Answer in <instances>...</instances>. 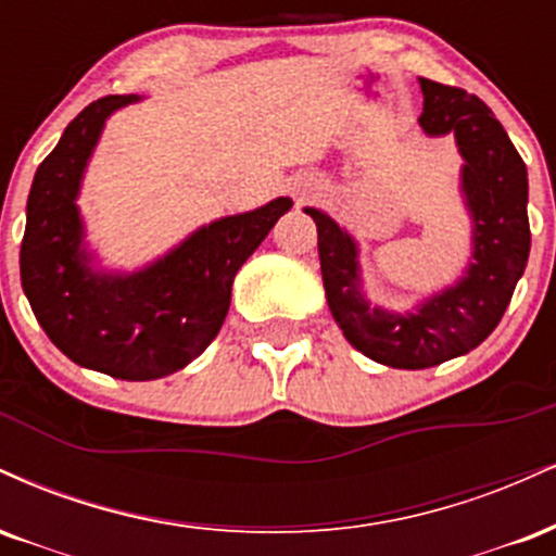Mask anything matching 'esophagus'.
<instances>
[{"label":"esophagus","mask_w":556,"mask_h":556,"mask_svg":"<svg viewBox=\"0 0 556 556\" xmlns=\"http://www.w3.org/2000/svg\"><path fill=\"white\" fill-rule=\"evenodd\" d=\"M304 194H306V192H302V198H304Z\"/></svg>","instance_id":"esophagus-1"}]
</instances>
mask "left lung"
Returning a JSON list of instances; mask_svg holds the SVG:
<instances>
[{
  "instance_id": "1",
  "label": "left lung",
  "mask_w": 556,
  "mask_h": 556,
  "mask_svg": "<svg viewBox=\"0 0 556 556\" xmlns=\"http://www.w3.org/2000/svg\"><path fill=\"white\" fill-rule=\"evenodd\" d=\"M424 135H453L463 155L460 194L471 215V260L447 289L414 309L390 312L369 304L362 289L358 244L317 207L325 296L345 341L371 362L393 369H427L468 354L500 325L531 252L528 172L492 109L481 98L421 77Z\"/></svg>"
}]
</instances>
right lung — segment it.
I'll return each mask as SVG.
<instances>
[{"mask_svg":"<svg viewBox=\"0 0 556 556\" xmlns=\"http://www.w3.org/2000/svg\"><path fill=\"white\" fill-rule=\"evenodd\" d=\"M137 101L140 96L98 98L38 166L25 207L20 280L38 325L64 356L142 382L185 369L211 345L231 304L233 276L293 202L276 198L200 226L140 270L98 267L77 194L106 119Z\"/></svg>","mask_w":556,"mask_h":556,"instance_id":"1","label":"right lung"}]
</instances>
